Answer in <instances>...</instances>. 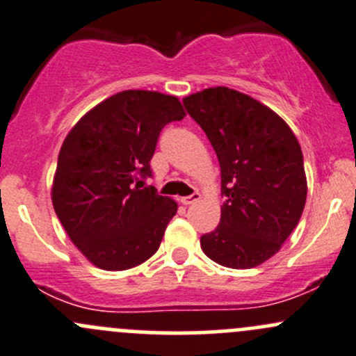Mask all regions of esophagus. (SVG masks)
Masks as SVG:
<instances>
[{
	"instance_id": "34e87169",
	"label": "esophagus",
	"mask_w": 356,
	"mask_h": 356,
	"mask_svg": "<svg viewBox=\"0 0 356 356\" xmlns=\"http://www.w3.org/2000/svg\"><path fill=\"white\" fill-rule=\"evenodd\" d=\"M200 198H201L200 193H193L191 196H184V198H179V201H181L182 204H195Z\"/></svg>"
}]
</instances>
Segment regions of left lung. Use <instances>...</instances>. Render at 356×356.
<instances>
[{
    "instance_id": "obj_1",
    "label": "left lung",
    "mask_w": 356,
    "mask_h": 356,
    "mask_svg": "<svg viewBox=\"0 0 356 356\" xmlns=\"http://www.w3.org/2000/svg\"><path fill=\"white\" fill-rule=\"evenodd\" d=\"M220 163V224L200 239L208 258L253 268L281 250L307 201L303 153L289 125L264 103L217 86L182 99Z\"/></svg>"
}]
</instances>
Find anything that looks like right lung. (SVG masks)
Wrapping results in <instances>:
<instances>
[{
  "label": "right lung",
  "instance_id": "1",
  "mask_svg": "<svg viewBox=\"0 0 356 356\" xmlns=\"http://www.w3.org/2000/svg\"><path fill=\"white\" fill-rule=\"evenodd\" d=\"M177 96L129 89L91 108L68 132L51 201L77 250L103 270H127L160 248L177 203L160 196L149 160L161 129L182 120Z\"/></svg>",
  "mask_w": 356,
  "mask_h": 356
}]
</instances>
